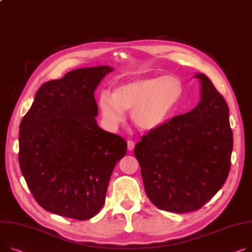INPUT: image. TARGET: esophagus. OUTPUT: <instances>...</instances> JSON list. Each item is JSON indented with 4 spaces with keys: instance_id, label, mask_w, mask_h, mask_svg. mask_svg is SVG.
<instances>
[{
    "instance_id": "esophagus-1",
    "label": "esophagus",
    "mask_w": 252,
    "mask_h": 252,
    "mask_svg": "<svg viewBox=\"0 0 252 252\" xmlns=\"http://www.w3.org/2000/svg\"><path fill=\"white\" fill-rule=\"evenodd\" d=\"M133 148H135V142L131 141V140H128L127 141V150L132 151Z\"/></svg>"
}]
</instances>
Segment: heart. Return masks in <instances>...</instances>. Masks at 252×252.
Instances as JSON below:
<instances>
[{
	"instance_id": "1",
	"label": "heart",
	"mask_w": 252,
	"mask_h": 252,
	"mask_svg": "<svg viewBox=\"0 0 252 252\" xmlns=\"http://www.w3.org/2000/svg\"><path fill=\"white\" fill-rule=\"evenodd\" d=\"M180 80L173 76L143 77L120 84L112 94L100 93L98 107L104 126L114 130L130 109V119L139 128L152 130L168 119L182 96Z\"/></svg>"
}]
</instances>
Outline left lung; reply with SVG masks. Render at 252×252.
Returning <instances> with one entry per match:
<instances>
[{
    "label": "left lung",
    "mask_w": 252,
    "mask_h": 252,
    "mask_svg": "<svg viewBox=\"0 0 252 252\" xmlns=\"http://www.w3.org/2000/svg\"><path fill=\"white\" fill-rule=\"evenodd\" d=\"M194 78L200 82L196 107L150 130L133 151L151 202L179 214L198 210L221 189L233 149L225 99L206 75Z\"/></svg>",
    "instance_id": "obj_1"
}]
</instances>
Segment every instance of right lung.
Instances as JSON below:
<instances>
[{
    "instance_id": "add662e5",
    "label": "right lung",
    "mask_w": 252,
    "mask_h": 252,
    "mask_svg": "<svg viewBox=\"0 0 252 252\" xmlns=\"http://www.w3.org/2000/svg\"><path fill=\"white\" fill-rule=\"evenodd\" d=\"M113 68L98 65L44 83L19 130V164L45 211L76 220L94 217L105 202L124 138L100 128L94 92Z\"/></svg>"
}]
</instances>
